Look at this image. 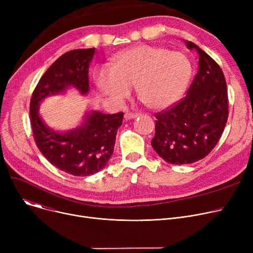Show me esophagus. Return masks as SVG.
I'll use <instances>...</instances> for the list:
<instances>
[{
  "label": "esophagus",
  "mask_w": 253,
  "mask_h": 253,
  "mask_svg": "<svg viewBox=\"0 0 253 253\" xmlns=\"http://www.w3.org/2000/svg\"><path fill=\"white\" fill-rule=\"evenodd\" d=\"M139 116V113H130V112H127L125 115H124V118L126 120H131V119H134L136 117Z\"/></svg>",
  "instance_id": "esophagus-1"
}]
</instances>
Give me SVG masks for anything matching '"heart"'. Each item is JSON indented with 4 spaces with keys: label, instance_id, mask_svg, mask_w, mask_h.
<instances>
[{
    "label": "heart",
    "instance_id": "obj_1",
    "mask_svg": "<svg viewBox=\"0 0 253 253\" xmlns=\"http://www.w3.org/2000/svg\"><path fill=\"white\" fill-rule=\"evenodd\" d=\"M193 75L189 57L167 48L139 45L120 53L112 68L95 73L98 88L116 101L129 96L135 86L139 98L151 109L175 103L187 89Z\"/></svg>",
    "mask_w": 253,
    "mask_h": 253
}]
</instances>
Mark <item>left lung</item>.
Wrapping results in <instances>:
<instances>
[{
	"mask_svg": "<svg viewBox=\"0 0 253 253\" xmlns=\"http://www.w3.org/2000/svg\"><path fill=\"white\" fill-rule=\"evenodd\" d=\"M199 70L187 95L156 114L152 147L170 164H191L205 158L218 142L228 121L227 82L220 66L193 42Z\"/></svg>",
	"mask_w": 253,
	"mask_h": 253,
	"instance_id": "left-lung-1",
	"label": "left lung"
}]
</instances>
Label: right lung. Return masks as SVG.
I'll list each match as a JSON object with an SVG mask.
<instances>
[{"label": "right lung", "instance_id": "add662e5", "mask_svg": "<svg viewBox=\"0 0 253 253\" xmlns=\"http://www.w3.org/2000/svg\"><path fill=\"white\" fill-rule=\"evenodd\" d=\"M95 48L76 49L64 53L40 79L30 104L31 125L38 149L58 169L75 176L96 173L109 162L116 135L124 113L86 114L84 123L61 133L46 126L39 115V105L49 95L75 87L82 94L89 91L88 69Z\"/></svg>", "mask_w": 253, "mask_h": 253}]
</instances>
